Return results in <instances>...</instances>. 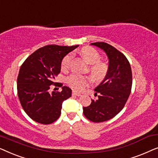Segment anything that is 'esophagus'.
<instances>
[{
	"instance_id": "obj_1",
	"label": "esophagus",
	"mask_w": 158,
	"mask_h": 158,
	"mask_svg": "<svg viewBox=\"0 0 158 158\" xmlns=\"http://www.w3.org/2000/svg\"><path fill=\"white\" fill-rule=\"evenodd\" d=\"M73 96H81V94H78V93H76L75 91L73 92Z\"/></svg>"
}]
</instances>
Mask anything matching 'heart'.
Segmentation results:
<instances>
[{
    "instance_id": "obj_1",
    "label": "heart",
    "mask_w": 158,
    "mask_h": 158,
    "mask_svg": "<svg viewBox=\"0 0 158 158\" xmlns=\"http://www.w3.org/2000/svg\"><path fill=\"white\" fill-rule=\"evenodd\" d=\"M81 54L88 64H90L89 73L94 81H102L106 76L108 66L101 62V57L96 49L90 47H83L81 50ZM72 55L69 54L63 57L61 62L62 70H67L70 65ZM66 83L73 90L81 92L90 83L88 77L80 76L76 74H72L66 78Z\"/></svg>"
}]
</instances>
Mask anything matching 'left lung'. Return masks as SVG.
<instances>
[{"label":"left lung","instance_id":"left-lung-1","mask_svg":"<svg viewBox=\"0 0 158 158\" xmlns=\"http://www.w3.org/2000/svg\"><path fill=\"white\" fill-rule=\"evenodd\" d=\"M109 58V69L103 81L95 88L99 94L97 100L83 107V114L93 122H103L111 119L124 108L131 93L132 74L130 64L124 54L105 42H95Z\"/></svg>","mask_w":158,"mask_h":158}]
</instances>
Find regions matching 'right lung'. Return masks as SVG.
Returning a JSON list of instances; mask_svg holds the SVG:
<instances>
[{"mask_svg": "<svg viewBox=\"0 0 158 158\" xmlns=\"http://www.w3.org/2000/svg\"><path fill=\"white\" fill-rule=\"evenodd\" d=\"M78 47L47 45L38 49L23 62L17 78L18 96L23 109L31 119L42 124L55 122L61 114L62 102L72 90L54 80L60 73L63 57ZM52 85L62 92H49Z\"/></svg>", "mask_w": 158, "mask_h": 158, "instance_id": "obj_1", "label": "right lung"}]
</instances>
